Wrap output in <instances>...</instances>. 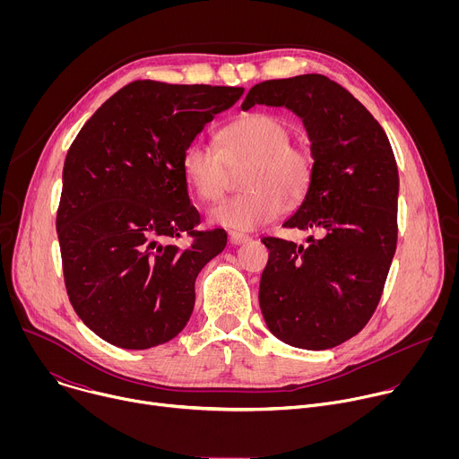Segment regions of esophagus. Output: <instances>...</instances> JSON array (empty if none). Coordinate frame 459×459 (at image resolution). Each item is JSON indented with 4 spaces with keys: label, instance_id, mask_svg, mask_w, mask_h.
Segmentation results:
<instances>
[{
    "label": "esophagus",
    "instance_id": "34e87169",
    "mask_svg": "<svg viewBox=\"0 0 459 459\" xmlns=\"http://www.w3.org/2000/svg\"><path fill=\"white\" fill-rule=\"evenodd\" d=\"M229 241L232 245H243V243L250 241V236H247L243 232H229Z\"/></svg>",
    "mask_w": 459,
    "mask_h": 459
}]
</instances>
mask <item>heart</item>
Segmentation results:
<instances>
[{
  "instance_id": "heart-1",
  "label": "heart",
  "mask_w": 459,
  "mask_h": 459,
  "mask_svg": "<svg viewBox=\"0 0 459 459\" xmlns=\"http://www.w3.org/2000/svg\"><path fill=\"white\" fill-rule=\"evenodd\" d=\"M248 163L245 192L211 209L209 220L230 230H254L276 220L287 205L303 200L312 178L308 154L290 145L289 125L267 112H252L220 133V151L207 142H192L181 154V170L200 200L218 202L229 167Z\"/></svg>"
}]
</instances>
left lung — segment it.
Wrapping results in <instances>:
<instances>
[{
	"label": "left lung",
	"instance_id": "obj_1",
	"mask_svg": "<svg viewBox=\"0 0 459 459\" xmlns=\"http://www.w3.org/2000/svg\"><path fill=\"white\" fill-rule=\"evenodd\" d=\"M285 107L310 142L312 178L283 227L319 230L308 247L264 238L269 264L259 307L287 345L325 351L356 336L374 314L398 241L400 178L372 114L321 74L254 85L241 105Z\"/></svg>",
	"mask_w": 459,
	"mask_h": 459
}]
</instances>
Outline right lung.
I'll return each instance as SVG.
<instances>
[{"mask_svg":"<svg viewBox=\"0 0 459 459\" xmlns=\"http://www.w3.org/2000/svg\"><path fill=\"white\" fill-rule=\"evenodd\" d=\"M241 87L133 82L83 125L63 167L57 239L67 294L89 329L143 351L176 338L200 271L227 245L198 232L181 154ZM195 235L186 249L173 239Z\"/></svg>","mask_w":459,"mask_h":459,"instance_id":"obj_1","label":"right lung"}]
</instances>
